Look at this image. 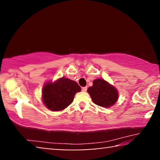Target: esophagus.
<instances>
[{
	"label": "esophagus",
	"instance_id": "esophagus-1",
	"mask_svg": "<svg viewBox=\"0 0 160 160\" xmlns=\"http://www.w3.org/2000/svg\"><path fill=\"white\" fill-rule=\"evenodd\" d=\"M87 90H88V88H87V87H83V88H82V92H86Z\"/></svg>",
	"mask_w": 160,
	"mask_h": 160
}]
</instances>
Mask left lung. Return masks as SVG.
<instances>
[{"label": "left lung", "mask_w": 160, "mask_h": 160, "mask_svg": "<svg viewBox=\"0 0 160 160\" xmlns=\"http://www.w3.org/2000/svg\"><path fill=\"white\" fill-rule=\"evenodd\" d=\"M94 104L102 107H109L118 99V92L115 88L104 80L97 79L93 85L88 89Z\"/></svg>", "instance_id": "left-lung-1"}]
</instances>
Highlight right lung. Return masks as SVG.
<instances>
[{"label":"right lung","mask_w":160,"mask_h":160,"mask_svg":"<svg viewBox=\"0 0 160 160\" xmlns=\"http://www.w3.org/2000/svg\"><path fill=\"white\" fill-rule=\"evenodd\" d=\"M80 90L76 82L62 78L55 82L45 85L42 92L43 102L51 111L63 110L71 104L75 93Z\"/></svg>","instance_id":"add662e5"}]
</instances>
